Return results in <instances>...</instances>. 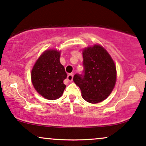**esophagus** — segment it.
Here are the masks:
<instances>
[{"label": "esophagus", "instance_id": "esophagus-1", "mask_svg": "<svg viewBox=\"0 0 146 146\" xmlns=\"http://www.w3.org/2000/svg\"><path fill=\"white\" fill-rule=\"evenodd\" d=\"M68 80L69 81H72L73 80V74H69L68 75Z\"/></svg>", "mask_w": 146, "mask_h": 146}]
</instances>
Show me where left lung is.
Masks as SVG:
<instances>
[{
    "mask_svg": "<svg viewBox=\"0 0 146 146\" xmlns=\"http://www.w3.org/2000/svg\"><path fill=\"white\" fill-rule=\"evenodd\" d=\"M83 74H76L74 82L80 88L84 100L97 104L111 94L117 80L115 64L102 46L94 45L83 50Z\"/></svg>",
    "mask_w": 146,
    "mask_h": 146,
    "instance_id": "obj_1",
    "label": "left lung"
}]
</instances>
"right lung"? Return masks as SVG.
<instances>
[{"instance_id":"right-lung-1","label":"right lung","mask_w":146,"mask_h":146,"mask_svg":"<svg viewBox=\"0 0 146 146\" xmlns=\"http://www.w3.org/2000/svg\"><path fill=\"white\" fill-rule=\"evenodd\" d=\"M60 52L46 50L40 56L31 73L32 84L39 94L45 99L55 100L63 94L67 78L63 65L60 63Z\"/></svg>"}]
</instances>
